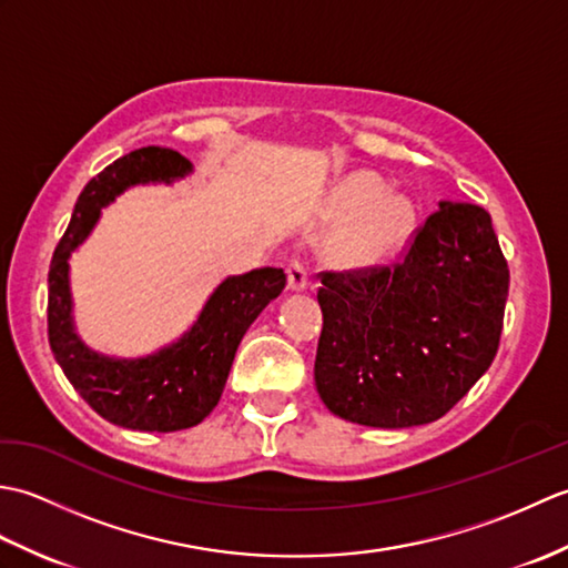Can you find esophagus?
<instances>
[{"mask_svg": "<svg viewBox=\"0 0 568 568\" xmlns=\"http://www.w3.org/2000/svg\"><path fill=\"white\" fill-rule=\"evenodd\" d=\"M307 271H305V265L300 263V261H293L291 265H287V291H293V293H303V291H307Z\"/></svg>", "mask_w": 568, "mask_h": 568, "instance_id": "1", "label": "esophagus"}]
</instances>
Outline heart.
I'll return each instance as SVG.
<instances>
[{
    "label": "heart",
    "instance_id": "heart-1",
    "mask_svg": "<svg viewBox=\"0 0 568 568\" xmlns=\"http://www.w3.org/2000/svg\"><path fill=\"white\" fill-rule=\"evenodd\" d=\"M327 224H342L324 256L342 271H364L400 253L417 226V207L403 192H385L376 173H354L332 190Z\"/></svg>",
    "mask_w": 568,
    "mask_h": 568
}]
</instances>
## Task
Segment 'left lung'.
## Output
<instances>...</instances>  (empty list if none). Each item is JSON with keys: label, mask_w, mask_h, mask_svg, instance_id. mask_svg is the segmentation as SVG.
I'll return each instance as SVG.
<instances>
[{"label": "left lung", "mask_w": 568, "mask_h": 568, "mask_svg": "<svg viewBox=\"0 0 568 568\" xmlns=\"http://www.w3.org/2000/svg\"><path fill=\"white\" fill-rule=\"evenodd\" d=\"M508 283L490 214L449 200L395 268L324 273L315 358L322 403L378 429L439 419L496 358Z\"/></svg>", "instance_id": "1"}]
</instances>
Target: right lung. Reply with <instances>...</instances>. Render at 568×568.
I'll return each instance as SVG.
<instances>
[{
    "mask_svg": "<svg viewBox=\"0 0 568 568\" xmlns=\"http://www.w3.org/2000/svg\"><path fill=\"white\" fill-rule=\"evenodd\" d=\"M192 173V163L173 149L149 146L126 153L92 178L72 210L70 224L48 271V342L82 400L116 427L178 432L195 427L220 403L236 348L268 303L283 293V268L226 275L204 300L195 322L141 356H116L92 348L75 324L70 258L102 210L136 185H173Z\"/></svg>",
    "mask_w": 568,
    "mask_h": 568,
    "instance_id": "obj_1",
    "label": "right lung"
}]
</instances>
